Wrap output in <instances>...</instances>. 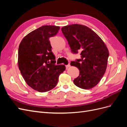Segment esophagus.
<instances>
[{
	"mask_svg": "<svg viewBox=\"0 0 127 127\" xmlns=\"http://www.w3.org/2000/svg\"><path fill=\"white\" fill-rule=\"evenodd\" d=\"M70 64H68L67 65H66V68L67 69L68 68H69V67H70Z\"/></svg>",
	"mask_w": 127,
	"mask_h": 127,
	"instance_id": "obj_1",
	"label": "esophagus"
}]
</instances>
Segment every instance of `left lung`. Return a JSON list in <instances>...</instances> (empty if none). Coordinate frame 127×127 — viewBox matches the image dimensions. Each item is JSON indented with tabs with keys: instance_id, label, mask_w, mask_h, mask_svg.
I'll use <instances>...</instances> for the list:
<instances>
[{
	"instance_id": "left-lung-1",
	"label": "left lung",
	"mask_w": 127,
	"mask_h": 127,
	"mask_svg": "<svg viewBox=\"0 0 127 127\" xmlns=\"http://www.w3.org/2000/svg\"><path fill=\"white\" fill-rule=\"evenodd\" d=\"M61 31L71 52H80V59L70 63L79 70V75L74 80L75 85L82 89H91L105 74L109 56L108 49L100 37L85 25H69L63 27Z\"/></svg>"
}]
</instances>
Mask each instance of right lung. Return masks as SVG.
I'll return each mask as SVG.
<instances>
[{"mask_svg": "<svg viewBox=\"0 0 127 127\" xmlns=\"http://www.w3.org/2000/svg\"><path fill=\"white\" fill-rule=\"evenodd\" d=\"M59 29L53 25L41 26L25 36L19 45L18 64L23 77L29 86L41 93L55 88L66 69L64 65L56 64L49 40Z\"/></svg>", "mask_w": 127, "mask_h": 127, "instance_id": "right-lung-1", "label": "right lung"}]
</instances>
